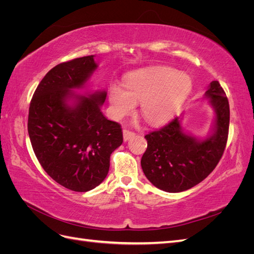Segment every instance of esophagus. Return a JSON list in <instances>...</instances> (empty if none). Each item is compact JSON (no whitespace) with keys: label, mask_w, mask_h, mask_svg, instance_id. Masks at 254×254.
<instances>
[{"label":"esophagus","mask_w":254,"mask_h":254,"mask_svg":"<svg viewBox=\"0 0 254 254\" xmlns=\"http://www.w3.org/2000/svg\"><path fill=\"white\" fill-rule=\"evenodd\" d=\"M134 135H135V133L133 131H130L129 129H124V130H123V136H124V141L130 140Z\"/></svg>","instance_id":"34e87169"}]
</instances>
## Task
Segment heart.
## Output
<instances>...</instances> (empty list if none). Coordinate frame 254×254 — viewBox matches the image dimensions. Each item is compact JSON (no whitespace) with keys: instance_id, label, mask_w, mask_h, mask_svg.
Instances as JSON below:
<instances>
[{"instance_id":"1","label":"heart","mask_w":254,"mask_h":254,"mask_svg":"<svg viewBox=\"0 0 254 254\" xmlns=\"http://www.w3.org/2000/svg\"><path fill=\"white\" fill-rule=\"evenodd\" d=\"M125 87L114 82L109 88L113 118L123 119L140 103L143 119L150 125H160L170 120L187 98L191 80L173 68L157 66L130 75Z\"/></svg>"}]
</instances>
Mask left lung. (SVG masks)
Listing matches in <instances>:
<instances>
[{"label":"left lung","instance_id":"8db88e82","mask_svg":"<svg viewBox=\"0 0 254 254\" xmlns=\"http://www.w3.org/2000/svg\"><path fill=\"white\" fill-rule=\"evenodd\" d=\"M204 95L215 112L212 133L205 139L183 132L179 118L145 135L147 149L141 165L156 188L168 193L187 190L205 179L221 159L229 133V102L217 80L210 83Z\"/></svg>","mask_w":254,"mask_h":254}]
</instances>
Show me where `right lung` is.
<instances>
[{
  "mask_svg": "<svg viewBox=\"0 0 254 254\" xmlns=\"http://www.w3.org/2000/svg\"><path fill=\"white\" fill-rule=\"evenodd\" d=\"M97 68L94 56L54 66L38 84L29 105L27 130L43 170L60 186L88 191L108 175L111 153L122 145L117 122L101 110L107 92L86 95L82 89Z\"/></svg>",
  "mask_w": 254,
  "mask_h": 254,
  "instance_id": "add662e5",
  "label": "right lung"
}]
</instances>
